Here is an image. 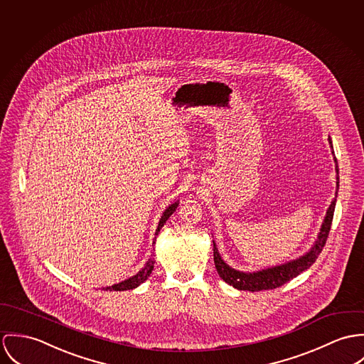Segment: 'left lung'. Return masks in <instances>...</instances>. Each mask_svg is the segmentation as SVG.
Here are the masks:
<instances>
[{"instance_id":"obj_1","label":"left lung","mask_w":364,"mask_h":364,"mask_svg":"<svg viewBox=\"0 0 364 364\" xmlns=\"http://www.w3.org/2000/svg\"><path fill=\"white\" fill-rule=\"evenodd\" d=\"M331 146H332V141L331 138H328ZM333 154V151H332ZM336 162V159H335ZM336 173H338V166H336ZM338 188H339V177L336 176V196H338ZM335 202L336 200L333 198V201L331 202L325 219H323L318 237L314 242V245L310 248L309 252H306L304 255L299 257L297 259L289 261L282 265H277L272 268H267L262 271H257V272H242L237 271L232 267H229L220 257L216 244L213 242V261H215V268L219 274V277L226 283H229L230 286L239 289V290H248V291H259V290H269V289H277L279 286H282L286 282H289L290 279L296 278L297 275H300L303 271L309 269L316 259L318 258V255L323 251V245L328 239L329 230H331V225H332V218H333V210H335Z\"/></svg>"}]
</instances>
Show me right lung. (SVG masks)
I'll return each mask as SVG.
<instances>
[{
    "instance_id": "obj_1",
    "label": "right lung",
    "mask_w": 364,
    "mask_h": 364,
    "mask_svg": "<svg viewBox=\"0 0 364 364\" xmlns=\"http://www.w3.org/2000/svg\"><path fill=\"white\" fill-rule=\"evenodd\" d=\"M177 206H178V201L168 205V206L164 209L162 218H161V220H159V225H158V229H156V232H155L156 236L159 235V232H161L163 225L166 223V220H167V219L171 216V213L177 209ZM155 239H156V237H155ZM154 244H155V242H154ZM154 264H155V261H154L152 258H149L148 262L145 264V267H144L136 275H134V277H131V278H128V279H125V281H122V282L116 283V284H113V286L103 287V289H105V290H110V291H112V290H114V291H122V290L135 289V287H138L141 283L145 282V281L149 278V275L152 274V269H154Z\"/></svg>"
}]
</instances>
